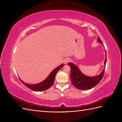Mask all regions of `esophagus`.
<instances>
[{
  "label": "esophagus",
  "instance_id": "obj_1",
  "mask_svg": "<svg viewBox=\"0 0 122 122\" xmlns=\"http://www.w3.org/2000/svg\"><path fill=\"white\" fill-rule=\"evenodd\" d=\"M70 61V59L69 58H65L64 61V64H67L68 62H69Z\"/></svg>",
  "mask_w": 122,
  "mask_h": 122
}]
</instances>
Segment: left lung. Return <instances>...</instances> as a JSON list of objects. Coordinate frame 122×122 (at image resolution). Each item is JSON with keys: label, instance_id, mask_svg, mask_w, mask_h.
Listing matches in <instances>:
<instances>
[{"label": "left lung", "instance_id": "8db88e82", "mask_svg": "<svg viewBox=\"0 0 122 122\" xmlns=\"http://www.w3.org/2000/svg\"><path fill=\"white\" fill-rule=\"evenodd\" d=\"M97 41L99 43L103 44L102 42L99 37L98 38ZM105 51L106 52V51ZM105 54L106 57L104 61L105 66L106 65V53H105ZM68 65L71 68L70 77H71L73 85L78 89L82 90H89L95 87L102 79L105 71L104 68L99 75L93 77H90L83 74L81 72L79 69L77 67V66L72 63V62H68Z\"/></svg>", "mask_w": 122, "mask_h": 122}]
</instances>
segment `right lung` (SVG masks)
<instances>
[{
    "instance_id": "add662e5",
    "label": "right lung",
    "mask_w": 122,
    "mask_h": 122,
    "mask_svg": "<svg viewBox=\"0 0 122 122\" xmlns=\"http://www.w3.org/2000/svg\"><path fill=\"white\" fill-rule=\"evenodd\" d=\"M64 65L63 64H61V65H60L58 67H56L55 69H54L53 71L51 72L49 76H48L47 78L43 80L41 82L36 83V84H28L24 82L20 78L21 82L24 85L29 88V89H30L32 91H36V92H40V91H45L47 89H48L51 86H52L55 75H56L57 72L60 70Z\"/></svg>"
}]
</instances>
